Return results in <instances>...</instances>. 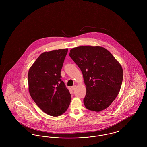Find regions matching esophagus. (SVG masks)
<instances>
[{"label":"esophagus","instance_id":"34e87169","mask_svg":"<svg viewBox=\"0 0 147 147\" xmlns=\"http://www.w3.org/2000/svg\"><path fill=\"white\" fill-rule=\"evenodd\" d=\"M76 89V85H73V86H71V89L73 90H74Z\"/></svg>","mask_w":147,"mask_h":147}]
</instances>
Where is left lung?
Masks as SVG:
<instances>
[{
    "label": "left lung",
    "instance_id": "left-lung-1",
    "mask_svg": "<svg viewBox=\"0 0 147 147\" xmlns=\"http://www.w3.org/2000/svg\"><path fill=\"white\" fill-rule=\"evenodd\" d=\"M69 55L83 73L85 107L95 112L105 110L120 90L123 76L121 65L107 49L98 46L75 47Z\"/></svg>",
    "mask_w": 147,
    "mask_h": 147
}]
</instances>
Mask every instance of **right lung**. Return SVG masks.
<instances>
[{"mask_svg":"<svg viewBox=\"0 0 147 147\" xmlns=\"http://www.w3.org/2000/svg\"><path fill=\"white\" fill-rule=\"evenodd\" d=\"M68 49L45 52L37 58L28 73V91L42 111L52 116L65 112L71 94L61 79V71Z\"/></svg>","mask_w":147,"mask_h":147,"instance_id":"right-lung-1","label":"right lung"}]
</instances>
